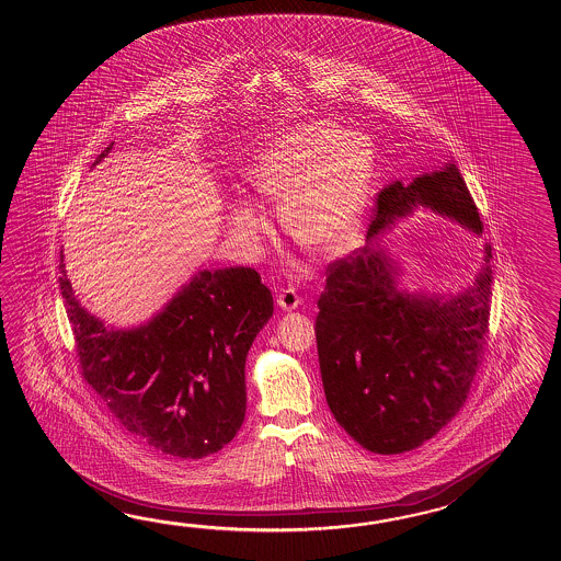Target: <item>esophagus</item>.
I'll list each match as a JSON object with an SVG mask.
<instances>
[{
    "label": "esophagus",
    "instance_id": "obj_1",
    "mask_svg": "<svg viewBox=\"0 0 561 561\" xmlns=\"http://www.w3.org/2000/svg\"><path fill=\"white\" fill-rule=\"evenodd\" d=\"M276 305H278V309L288 310V312H290V310L297 309L298 305H300V297H298L293 288H286V290L278 293Z\"/></svg>",
    "mask_w": 561,
    "mask_h": 561
}]
</instances>
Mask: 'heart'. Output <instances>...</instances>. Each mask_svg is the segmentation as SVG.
<instances>
[{
    "label": "heart",
    "mask_w": 561,
    "mask_h": 561,
    "mask_svg": "<svg viewBox=\"0 0 561 561\" xmlns=\"http://www.w3.org/2000/svg\"><path fill=\"white\" fill-rule=\"evenodd\" d=\"M373 170L363 138L333 122H309L256 150L244 176L259 198L280 203L278 220L290 239L312 254H333L357 239ZM228 225L232 239L249 249L263 218L242 201L230 208Z\"/></svg>",
    "instance_id": "obj_1"
}]
</instances>
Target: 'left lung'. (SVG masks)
<instances>
[{
    "label": "left lung",
    "mask_w": 561,
    "mask_h": 561,
    "mask_svg": "<svg viewBox=\"0 0 561 561\" xmlns=\"http://www.w3.org/2000/svg\"><path fill=\"white\" fill-rule=\"evenodd\" d=\"M417 210L481 234L466 180L447 160L379 194L365 247L329 266L319 298L314 333L327 403L373 454L411 451L459 413L488 333L489 244L471 283L455 293L409 288L399 259L379 244Z\"/></svg>",
    "instance_id": "1"
}]
</instances>
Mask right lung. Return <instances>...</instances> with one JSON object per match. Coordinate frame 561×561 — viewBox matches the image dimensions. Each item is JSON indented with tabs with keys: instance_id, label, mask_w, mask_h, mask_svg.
I'll use <instances>...</instances> for the list:
<instances>
[{
	"instance_id": "1",
	"label": "right lung",
	"mask_w": 561,
	"mask_h": 561,
	"mask_svg": "<svg viewBox=\"0 0 561 561\" xmlns=\"http://www.w3.org/2000/svg\"><path fill=\"white\" fill-rule=\"evenodd\" d=\"M60 273L84 379L124 430L182 459L234 439L247 413V355L275 310L254 268L198 271L152 319L124 329L82 307L64 252Z\"/></svg>"
}]
</instances>
